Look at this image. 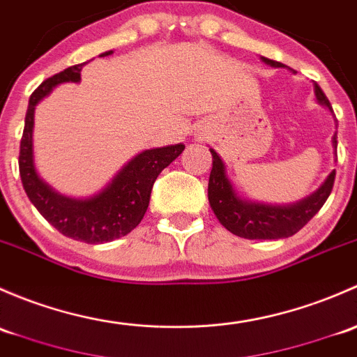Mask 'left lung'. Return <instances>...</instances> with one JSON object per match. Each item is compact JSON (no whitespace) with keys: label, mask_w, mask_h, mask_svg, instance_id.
<instances>
[{"label":"left lung","mask_w":357,"mask_h":357,"mask_svg":"<svg viewBox=\"0 0 357 357\" xmlns=\"http://www.w3.org/2000/svg\"><path fill=\"white\" fill-rule=\"evenodd\" d=\"M263 61L271 67H284L280 61L268 60V58H263ZM314 94L318 102L332 109L328 98L318 84H314ZM333 148H337L335 135H333ZM209 151L213 156V168L208 183L209 206L229 232L244 238H284L297 234L321 209L335 182V170H333L318 190L299 203L287 206L251 203L241 199L235 194L232 183L225 174L223 161L213 149Z\"/></svg>","instance_id":"8db88e82"}]
</instances>
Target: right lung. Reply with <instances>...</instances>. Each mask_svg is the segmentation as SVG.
I'll return each instance as SVG.
<instances>
[{"instance_id":"1","label":"right lung","mask_w":357,"mask_h":357,"mask_svg":"<svg viewBox=\"0 0 357 357\" xmlns=\"http://www.w3.org/2000/svg\"><path fill=\"white\" fill-rule=\"evenodd\" d=\"M113 51L99 54L108 56ZM86 63L73 65L63 72L46 79L29 99L25 127L20 141L18 168L22 185L31 203L44 218L63 235L87 244H102L123 237L135 229L144 218L149 206L153 183L185 146L175 144L167 148L146 149L128 161L116 177L96 196L89 199H72L51 189L39 177L32 151V128H34L36 105L61 82H79L80 70Z\"/></svg>"}]
</instances>
